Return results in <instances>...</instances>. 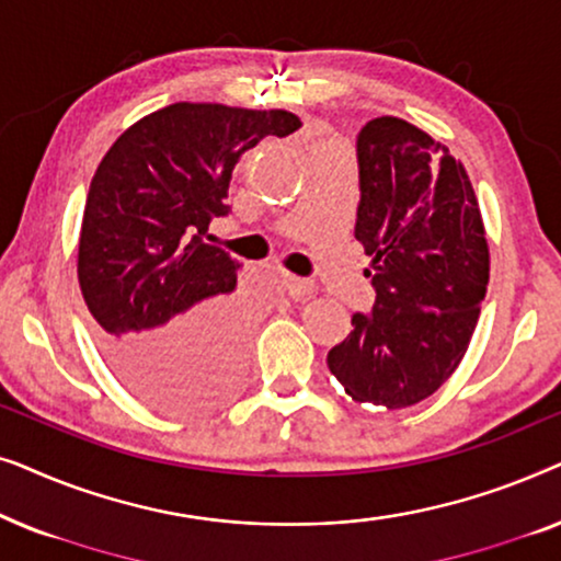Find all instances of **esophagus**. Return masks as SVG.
I'll return each mask as SVG.
<instances>
[{"instance_id": "obj_1", "label": "esophagus", "mask_w": 561, "mask_h": 561, "mask_svg": "<svg viewBox=\"0 0 561 561\" xmlns=\"http://www.w3.org/2000/svg\"><path fill=\"white\" fill-rule=\"evenodd\" d=\"M283 286H286L290 298H304V296H309L311 290H313V283L311 280L298 278V275H288V273L283 275Z\"/></svg>"}]
</instances>
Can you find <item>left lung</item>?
I'll return each mask as SVG.
<instances>
[{
    "label": "left lung",
    "mask_w": 561,
    "mask_h": 561,
    "mask_svg": "<svg viewBox=\"0 0 561 561\" xmlns=\"http://www.w3.org/2000/svg\"><path fill=\"white\" fill-rule=\"evenodd\" d=\"M357 165L355 240L373 257L375 304L327 365L352 401L405 409L462 363L490 278L485 227L465 165L411 122H367Z\"/></svg>",
    "instance_id": "8db88e82"
}]
</instances>
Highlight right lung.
Returning a JSON list of instances; mask_svg holds the SVG:
<instances>
[{"label": "right lung", "instance_id": "obj_1", "mask_svg": "<svg viewBox=\"0 0 561 561\" xmlns=\"http://www.w3.org/2000/svg\"><path fill=\"white\" fill-rule=\"evenodd\" d=\"M298 127L286 110L179 102L135 122L99 163L81 221L79 283L99 350L145 401L204 409L240 378V263L206 232L229 214L242 152Z\"/></svg>", "mask_w": 561, "mask_h": 561}]
</instances>
